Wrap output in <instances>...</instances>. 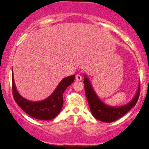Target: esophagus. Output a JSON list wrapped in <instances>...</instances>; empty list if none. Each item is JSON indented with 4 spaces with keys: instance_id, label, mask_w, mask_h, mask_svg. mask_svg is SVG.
<instances>
[{
    "instance_id": "esophagus-1",
    "label": "esophagus",
    "mask_w": 149,
    "mask_h": 149,
    "mask_svg": "<svg viewBox=\"0 0 149 149\" xmlns=\"http://www.w3.org/2000/svg\"><path fill=\"white\" fill-rule=\"evenodd\" d=\"M76 80L77 81H80V80H82V76H81V75H80V74H77L76 76Z\"/></svg>"
}]
</instances>
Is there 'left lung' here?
Instances as JSON below:
<instances>
[{
  "label": "left lung",
  "mask_w": 149,
  "mask_h": 149,
  "mask_svg": "<svg viewBox=\"0 0 149 149\" xmlns=\"http://www.w3.org/2000/svg\"><path fill=\"white\" fill-rule=\"evenodd\" d=\"M84 84L86 97L91 113L94 118L102 122H112L125 116L130 109H132L136 104L140 96V83L139 84L138 90L135 97L129 103L120 107H109L100 100L98 97L94 92L91 83L85 76L84 79Z\"/></svg>",
  "instance_id": "left-lung-1"
}]
</instances>
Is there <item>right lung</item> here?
Listing matches in <instances>:
<instances>
[{"instance_id": "1", "label": "right lung", "mask_w": 149, "mask_h": 149, "mask_svg": "<svg viewBox=\"0 0 149 149\" xmlns=\"http://www.w3.org/2000/svg\"><path fill=\"white\" fill-rule=\"evenodd\" d=\"M75 75L64 78L48 98L40 102H31L23 98L17 91L12 73V93L14 100L29 116L38 120H49L55 118L63 105V94L67 86L74 81Z\"/></svg>"}]
</instances>
